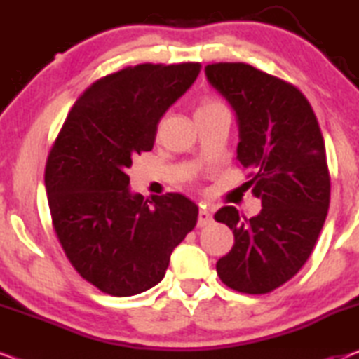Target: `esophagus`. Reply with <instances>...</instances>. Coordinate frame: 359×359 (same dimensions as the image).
Instances as JSON below:
<instances>
[{
    "label": "esophagus",
    "mask_w": 359,
    "mask_h": 359,
    "mask_svg": "<svg viewBox=\"0 0 359 359\" xmlns=\"http://www.w3.org/2000/svg\"><path fill=\"white\" fill-rule=\"evenodd\" d=\"M212 220H214V217H212V209L210 208H201L199 209V217H198V225L199 227H205V225H209V224H212Z\"/></svg>",
    "instance_id": "1"
}]
</instances>
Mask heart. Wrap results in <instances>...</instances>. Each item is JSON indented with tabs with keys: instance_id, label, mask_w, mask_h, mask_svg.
<instances>
[{
	"instance_id": "obj_1",
	"label": "heart",
	"mask_w": 359,
	"mask_h": 359,
	"mask_svg": "<svg viewBox=\"0 0 359 359\" xmlns=\"http://www.w3.org/2000/svg\"><path fill=\"white\" fill-rule=\"evenodd\" d=\"M214 107H225L222 102L214 100V97H205V100H203V102H201L198 111H205V109H214Z\"/></svg>"
}]
</instances>
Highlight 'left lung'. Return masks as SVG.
I'll return each instance as SVG.
<instances>
[{
    "label": "left lung",
    "mask_w": 359,
    "mask_h": 359,
    "mask_svg": "<svg viewBox=\"0 0 359 359\" xmlns=\"http://www.w3.org/2000/svg\"><path fill=\"white\" fill-rule=\"evenodd\" d=\"M205 76L237 114V158L263 205L252 219L233 205L215 212L235 237L215 268L230 289L271 292L306 264L325 222L330 173L320 127L296 86L248 63H212Z\"/></svg>",
    "instance_id": "8db88e82"
}]
</instances>
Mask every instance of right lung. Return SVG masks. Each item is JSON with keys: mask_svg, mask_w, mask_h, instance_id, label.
<instances>
[{"mask_svg": "<svg viewBox=\"0 0 359 359\" xmlns=\"http://www.w3.org/2000/svg\"><path fill=\"white\" fill-rule=\"evenodd\" d=\"M201 63H142L93 83L63 122L46 165L52 224L83 279L116 297L165 276L171 252L198 222L180 193L132 194V158L154 149L156 126L188 91Z\"/></svg>", "mask_w": 359, "mask_h": 359, "instance_id": "add662e5", "label": "right lung"}]
</instances>
